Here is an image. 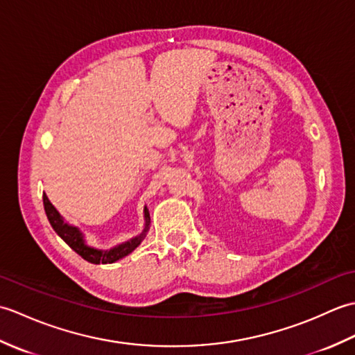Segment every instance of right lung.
<instances>
[{
  "instance_id": "right-lung-1",
  "label": "right lung",
  "mask_w": 355,
  "mask_h": 355,
  "mask_svg": "<svg viewBox=\"0 0 355 355\" xmlns=\"http://www.w3.org/2000/svg\"><path fill=\"white\" fill-rule=\"evenodd\" d=\"M44 209H45V215H47L49 221L51 224L53 230H55L59 236H61L67 244H69L74 252H76L79 256H82L85 261L92 262V263H112L119 259L125 258V256L130 254L131 252H134L135 248L140 245V243L143 241V238L146 236V232L149 229V212L148 209L145 207V229L140 233L139 236H135L130 241H126L123 244H119L114 248H110V250H97L94 247L87 245L84 235H82L80 230L78 227H73L69 223L64 221V218L61 216V214L58 212L55 209V206L51 205L49 201L47 195L44 193Z\"/></svg>"
}]
</instances>
